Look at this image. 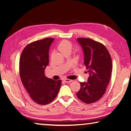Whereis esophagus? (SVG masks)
<instances>
[{"label":"esophagus","instance_id":"1","mask_svg":"<svg viewBox=\"0 0 131 131\" xmlns=\"http://www.w3.org/2000/svg\"><path fill=\"white\" fill-rule=\"evenodd\" d=\"M64 81H65V82H67V83H70L72 81H73V80H71V79H64Z\"/></svg>","mask_w":131,"mask_h":131}]
</instances>
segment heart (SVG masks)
I'll return each mask as SVG.
<instances>
[{
  "mask_svg": "<svg viewBox=\"0 0 131 131\" xmlns=\"http://www.w3.org/2000/svg\"><path fill=\"white\" fill-rule=\"evenodd\" d=\"M73 48V44L69 40H64L61 41L58 45V50L61 51L63 54L66 52L71 53V51Z\"/></svg>",
  "mask_w": 131,
  "mask_h": 131,
  "instance_id": "b5f03b06",
  "label": "heart"
}]
</instances>
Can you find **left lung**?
Masks as SVG:
<instances>
[{
  "label": "left lung",
  "mask_w": 131,
  "mask_h": 131,
  "mask_svg": "<svg viewBox=\"0 0 131 131\" xmlns=\"http://www.w3.org/2000/svg\"><path fill=\"white\" fill-rule=\"evenodd\" d=\"M84 52V64L88 70V82H80L77 96L87 104L101 99L111 79L112 69L111 56L104 45L89 38H78Z\"/></svg>",
  "instance_id": "8db88e82"
}]
</instances>
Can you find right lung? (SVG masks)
<instances>
[{
    "label": "right lung",
    "mask_w": 131,
    "mask_h": 131,
    "mask_svg": "<svg viewBox=\"0 0 131 131\" xmlns=\"http://www.w3.org/2000/svg\"><path fill=\"white\" fill-rule=\"evenodd\" d=\"M53 38H46L27 45L20 58L19 72L21 82L33 101L48 104L54 99L61 86L60 79L54 81L45 75L49 64V50Z\"/></svg>",
    "instance_id": "right-lung-1"
}]
</instances>
